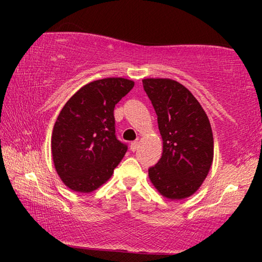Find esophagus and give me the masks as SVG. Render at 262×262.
Instances as JSON below:
<instances>
[{
	"label": "esophagus",
	"instance_id": "34e87169",
	"mask_svg": "<svg viewBox=\"0 0 262 262\" xmlns=\"http://www.w3.org/2000/svg\"><path fill=\"white\" fill-rule=\"evenodd\" d=\"M138 146H139V143L138 142H132L131 143V145H130V149H131V151H136V150L138 149Z\"/></svg>",
	"mask_w": 262,
	"mask_h": 262
}]
</instances>
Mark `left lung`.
<instances>
[{
  "instance_id": "left-lung-1",
  "label": "left lung",
  "mask_w": 262,
  "mask_h": 262,
  "mask_svg": "<svg viewBox=\"0 0 262 262\" xmlns=\"http://www.w3.org/2000/svg\"><path fill=\"white\" fill-rule=\"evenodd\" d=\"M143 87L157 114L163 151L149 179L163 196L180 200L198 191L213 161L209 118L191 92L170 78H144Z\"/></svg>"
}]
</instances>
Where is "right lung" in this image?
Segmentation results:
<instances>
[{
	"label": "right lung",
	"mask_w": 262,
	"mask_h": 262,
	"mask_svg": "<svg viewBox=\"0 0 262 262\" xmlns=\"http://www.w3.org/2000/svg\"><path fill=\"white\" fill-rule=\"evenodd\" d=\"M134 85L123 77L93 81L60 111L52 131V160L60 180L73 191H95L123 160L127 145L116 137L113 111Z\"/></svg>",
	"instance_id": "1"
}]
</instances>
